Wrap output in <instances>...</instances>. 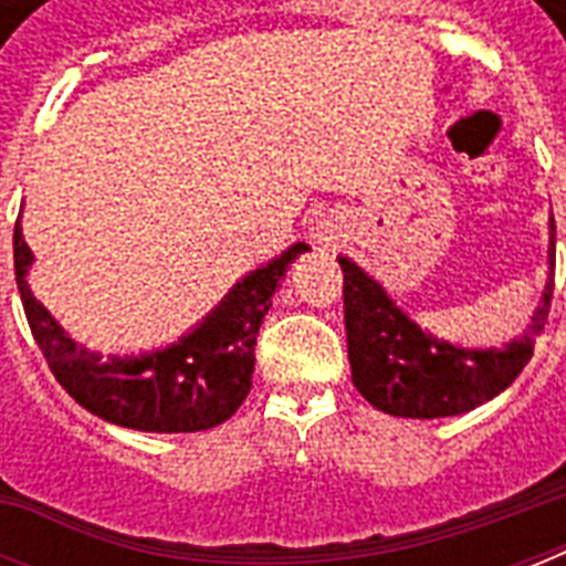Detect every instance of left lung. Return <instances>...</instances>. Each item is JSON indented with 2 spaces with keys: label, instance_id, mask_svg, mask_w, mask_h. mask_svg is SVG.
<instances>
[{
  "label": "left lung",
  "instance_id": "left-lung-1",
  "mask_svg": "<svg viewBox=\"0 0 566 566\" xmlns=\"http://www.w3.org/2000/svg\"><path fill=\"white\" fill-rule=\"evenodd\" d=\"M549 264H555V220H549ZM344 270V319L353 381L378 411L413 420L455 417L502 394L532 358L553 305V279L546 282L532 326L505 349H461L426 335L396 308L381 284L349 258Z\"/></svg>",
  "mask_w": 566,
  "mask_h": 566
}]
</instances>
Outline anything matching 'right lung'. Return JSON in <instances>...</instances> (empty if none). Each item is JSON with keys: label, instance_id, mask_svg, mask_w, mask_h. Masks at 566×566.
<instances>
[{"label": "right lung", "instance_id": "1", "mask_svg": "<svg viewBox=\"0 0 566 566\" xmlns=\"http://www.w3.org/2000/svg\"><path fill=\"white\" fill-rule=\"evenodd\" d=\"M305 243L247 275L220 302V308L179 344L161 353L102 358L87 353L34 300L25 273L31 249L13 226V273L22 308L40 353L57 385L102 420L137 431H205L220 426L249 396L255 370V340L273 293Z\"/></svg>", "mask_w": 566, "mask_h": 566}]
</instances>
